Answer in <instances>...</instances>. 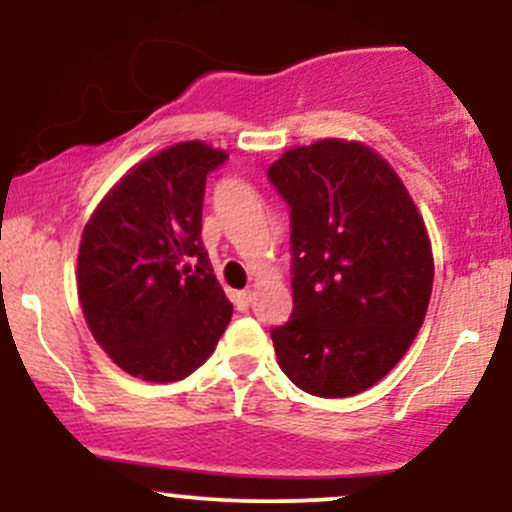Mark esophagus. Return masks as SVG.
Instances as JSON below:
<instances>
[{"label":"esophagus","mask_w":512,"mask_h":512,"mask_svg":"<svg viewBox=\"0 0 512 512\" xmlns=\"http://www.w3.org/2000/svg\"><path fill=\"white\" fill-rule=\"evenodd\" d=\"M233 303H236L238 310H248L250 303H252V291H236L233 293Z\"/></svg>","instance_id":"1"}]
</instances>
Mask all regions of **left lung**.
Here are the masks:
<instances>
[{"label":"left lung","mask_w":512,"mask_h":512,"mask_svg":"<svg viewBox=\"0 0 512 512\" xmlns=\"http://www.w3.org/2000/svg\"><path fill=\"white\" fill-rule=\"evenodd\" d=\"M291 207L293 313L276 361L315 397H351L407 354L433 289L424 216L397 170L363 142L320 139L269 166Z\"/></svg>","instance_id":"obj_1"}]
</instances>
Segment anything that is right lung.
Listing matches in <instances>:
<instances>
[{
	"label": "right lung",
	"instance_id": "1",
	"mask_svg": "<svg viewBox=\"0 0 512 512\" xmlns=\"http://www.w3.org/2000/svg\"><path fill=\"white\" fill-rule=\"evenodd\" d=\"M226 158L199 139L166 146L115 182L81 233L76 289L86 325L132 378H187L231 322L199 238L207 173Z\"/></svg>",
	"mask_w": 512,
	"mask_h": 512
}]
</instances>
